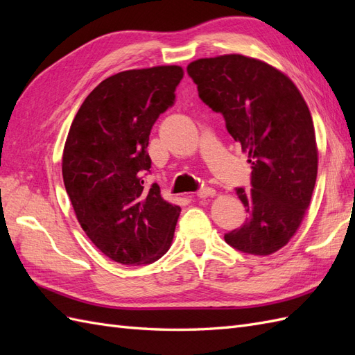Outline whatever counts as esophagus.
<instances>
[{
	"label": "esophagus",
	"mask_w": 355,
	"mask_h": 355,
	"mask_svg": "<svg viewBox=\"0 0 355 355\" xmlns=\"http://www.w3.org/2000/svg\"><path fill=\"white\" fill-rule=\"evenodd\" d=\"M214 196H216V191H214L213 188H202L197 192L198 198H211Z\"/></svg>",
	"instance_id": "esophagus-1"
}]
</instances>
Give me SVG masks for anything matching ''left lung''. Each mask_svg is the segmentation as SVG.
<instances>
[{
  "instance_id": "left-lung-1",
  "label": "left lung",
  "mask_w": 355,
  "mask_h": 355,
  "mask_svg": "<svg viewBox=\"0 0 355 355\" xmlns=\"http://www.w3.org/2000/svg\"><path fill=\"white\" fill-rule=\"evenodd\" d=\"M187 71L253 168L252 189H237L245 222L225 241L244 253L272 254L297 232L315 187L318 148L304 96L280 69L237 53L197 59Z\"/></svg>"
}]
</instances>
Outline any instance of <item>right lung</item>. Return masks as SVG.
Returning a JSON list of instances; mask_svg holds the SVG:
<instances>
[{"label":"right lung","mask_w":355,"mask_h":355,"mask_svg":"<svg viewBox=\"0 0 355 355\" xmlns=\"http://www.w3.org/2000/svg\"><path fill=\"white\" fill-rule=\"evenodd\" d=\"M182 78L178 65L118 72L85 98L71 124L63 184L81 228L114 262L153 263L173 241L180 207L157 184L145 188L144 175L151 128Z\"/></svg>","instance_id":"1"}]
</instances>
